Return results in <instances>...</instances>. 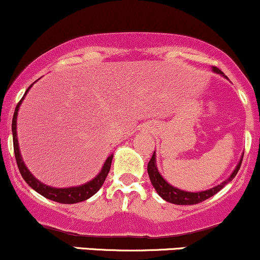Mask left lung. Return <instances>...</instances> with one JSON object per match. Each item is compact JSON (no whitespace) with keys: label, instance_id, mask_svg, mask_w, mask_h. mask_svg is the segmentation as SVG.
<instances>
[{"label":"left lung","instance_id":"obj_1","mask_svg":"<svg viewBox=\"0 0 260 260\" xmlns=\"http://www.w3.org/2000/svg\"><path fill=\"white\" fill-rule=\"evenodd\" d=\"M213 71L214 73L220 74L224 76V73H221V71L217 67H213ZM241 164H242V158H241L239 165L236 166L235 171L233 172V174H231L230 178H228L226 180L223 181L220 185L214 186V187H212V189L206 190V191H201V192L183 191V190H179V189H177V187L170 185V184H168L167 181H166L164 178L161 177V174L158 173L157 167H156L155 152L152 154V157L150 158V161L148 164V173H149L150 180H151L152 186L155 187V190L157 191L158 195H160L164 200H166L167 202L174 203V205H196V203H200V202L205 201V200L212 198V196L215 195L218 191H220V190L223 189V187L226 185L230 180H233L237 174V172H239V170H240Z\"/></svg>","mask_w":260,"mask_h":260}]
</instances>
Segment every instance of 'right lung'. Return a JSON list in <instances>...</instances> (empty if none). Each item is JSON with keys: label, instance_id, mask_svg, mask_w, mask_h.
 <instances>
[{"label": "right lung", "instance_id": "1", "mask_svg": "<svg viewBox=\"0 0 260 260\" xmlns=\"http://www.w3.org/2000/svg\"><path fill=\"white\" fill-rule=\"evenodd\" d=\"M32 86V84H31ZM30 86V87H31ZM25 92V94L23 95V98L20 99V102L18 103L17 106H15V111L13 115V121H12V132H13V148H14V155H15V160H17V165L18 168H19L21 177L24 178V180L26 181L29 185L32 187L35 191L41 193L42 196H45L46 199L52 200V201L59 202V203H67V205H71V203H77L81 201H84V200L89 199L90 196H93L94 193L98 191V190L102 187L103 184H104L105 178L108 176L109 171H110L111 167V161H112V156L110 155L108 157V160L105 161L104 166H103L102 171L100 173L96 176L94 179L88 181L87 184H83L81 186H76V187H67V189H55V187H51L47 186L45 184H42L41 181L36 179L32 174L30 173L29 170L26 168V166L24 165L23 158H21V155L19 152V146H18V138H17V115H18V110H19V106L23 102L24 96L26 95L27 90Z\"/></svg>", "mask_w": 260, "mask_h": 260}]
</instances>
